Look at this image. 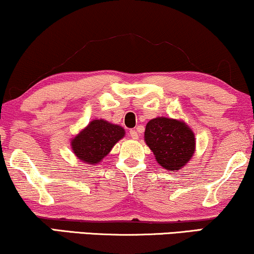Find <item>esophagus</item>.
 <instances>
[{
	"mask_svg": "<svg viewBox=\"0 0 254 254\" xmlns=\"http://www.w3.org/2000/svg\"><path fill=\"white\" fill-rule=\"evenodd\" d=\"M129 136L133 138V140H137V138H138V131H137V129H131L129 131Z\"/></svg>",
	"mask_w": 254,
	"mask_h": 254,
	"instance_id": "1",
	"label": "esophagus"
}]
</instances>
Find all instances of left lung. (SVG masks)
I'll return each instance as SVG.
<instances>
[{"instance_id": "8db88e82", "label": "left lung", "mask_w": 254, "mask_h": 254, "mask_svg": "<svg viewBox=\"0 0 254 254\" xmlns=\"http://www.w3.org/2000/svg\"><path fill=\"white\" fill-rule=\"evenodd\" d=\"M144 142L156 161L169 171L183 169L195 152V136L185 121L157 117L145 126Z\"/></svg>"}]
</instances>
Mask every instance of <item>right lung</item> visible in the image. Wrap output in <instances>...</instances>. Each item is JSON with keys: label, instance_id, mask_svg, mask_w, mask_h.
<instances>
[{"label": "right lung", "instance_id": "1", "mask_svg": "<svg viewBox=\"0 0 254 254\" xmlns=\"http://www.w3.org/2000/svg\"><path fill=\"white\" fill-rule=\"evenodd\" d=\"M125 136V129L119 125L104 119L90 121L86 127L71 138L72 152L79 161L96 165L109 155L118 141Z\"/></svg>", "mask_w": 254, "mask_h": 254}]
</instances>
